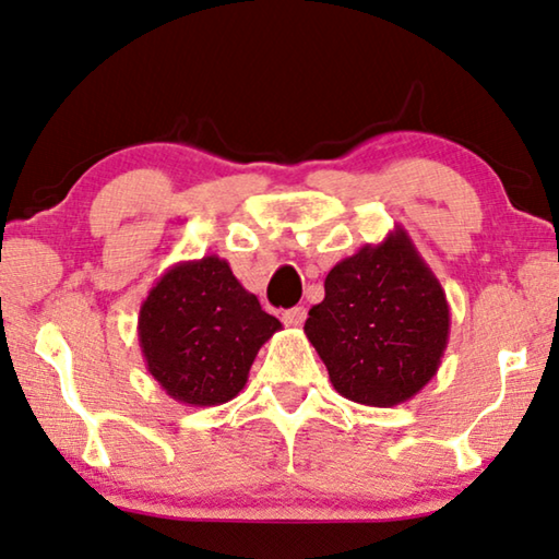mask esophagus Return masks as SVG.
<instances>
[{
	"instance_id": "34e87169",
	"label": "esophagus",
	"mask_w": 559,
	"mask_h": 559,
	"mask_svg": "<svg viewBox=\"0 0 559 559\" xmlns=\"http://www.w3.org/2000/svg\"><path fill=\"white\" fill-rule=\"evenodd\" d=\"M281 319H283V323H286V326H294V329L304 326V321H306V308H304V306L288 308V311H283Z\"/></svg>"
}]
</instances>
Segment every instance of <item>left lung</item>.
<instances>
[{"instance_id":"8db88e82","label":"left lung","mask_w":559,"mask_h":559,"mask_svg":"<svg viewBox=\"0 0 559 559\" xmlns=\"http://www.w3.org/2000/svg\"><path fill=\"white\" fill-rule=\"evenodd\" d=\"M306 336L348 402L396 406L429 384L449 341V304L409 233L396 226L381 243L333 265Z\"/></svg>"}]
</instances>
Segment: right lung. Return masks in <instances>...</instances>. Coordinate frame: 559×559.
Wrapping results in <instances>:
<instances>
[{
    "instance_id": "right-lung-1",
    "label": "right lung",
    "mask_w": 559,
    "mask_h": 559,
    "mask_svg": "<svg viewBox=\"0 0 559 559\" xmlns=\"http://www.w3.org/2000/svg\"><path fill=\"white\" fill-rule=\"evenodd\" d=\"M276 331L281 321L263 311L218 255L175 263L150 288L138 316L147 371L165 394L188 406H218L238 396Z\"/></svg>"
}]
</instances>
